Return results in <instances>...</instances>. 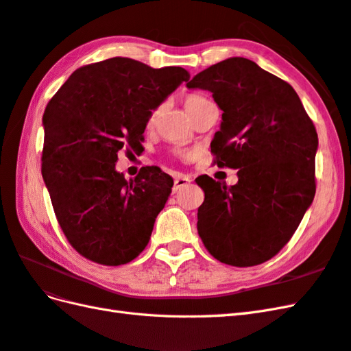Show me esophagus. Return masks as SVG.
I'll return each instance as SVG.
<instances>
[{
    "label": "esophagus",
    "instance_id": "1",
    "mask_svg": "<svg viewBox=\"0 0 351 351\" xmlns=\"http://www.w3.org/2000/svg\"><path fill=\"white\" fill-rule=\"evenodd\" d=\"M189 183H191V178H189V177L183 176V174H178V176L174 178V192L180 191L182 187L187 186Z\"/></svg>",
    "mask_w": 351,
    "mask_h": 351
}]
</instances>
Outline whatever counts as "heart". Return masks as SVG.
<instances>
[{"mask_svg": "<svg viewBox=\"0 0 351 351\" xmlns=\"http://www.w3.org/2000/svg\"><path fill=\"white\" fill-rule=\"evenodd\" d=\"M205 101H208L207 98H204V97H201V95H189L187 97L186 99H184V107H186V110L189 111L191 108H193V107H196V106H199V104H202V102H205ZM158 113H159V108H156V110H153L152 113H150V117H149V125H152L153 122H155V119H156V116H158ZM184 156H189L191 153H183Z\"/></svg>", "mask_w": 351, "mask_h": 351, "instance_id": "heart-1", "label": "heart"}]
</instances>
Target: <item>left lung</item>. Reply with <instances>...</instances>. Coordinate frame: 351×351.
I'll use <instances>...</instances> for the list:
<instances>
[{
    "mask_svg": "<svg viewBox=\"0 0 351 351\" xmlns=\"http://www.w3.org/2000/svg\"><path fill=\"white\" fill-rule=\"evenodd\" d=\"M189 89L213 93L221 113L211 141L217 167L238 169L226 186L199 176L198 234L211 256L253 267L276 256L310 208L319 138L295 89L245 58L196 74Z\"/></svg>",
    "mask_w": 351,
    "mask_h": 351,
    "instance_id": "obj_1",
    "label": "left lung"
}]
</instances>
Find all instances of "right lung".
Segmentation results:
<instances>
[{"label":"right lung","mask_w":351,"mask_h":351,"mask_svg":"<svg viewBox=\"0 0 351 351\" xmlns=\"http://www.w3.org/2000/svg\"><path fill=\"white\" fill-rule=\"evenodd\" d=\"M191 74L110 58L75 70L43 114V180L66 240L108 267L135 259L150 240L174 182L158 167L126 180L117 153L136 150L150 113Z\"/></svg>","instance_id":"add662e5"}]
</instances>
